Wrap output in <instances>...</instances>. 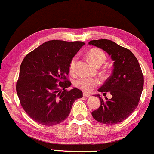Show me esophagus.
Segmentation results:
<instances>
[{
  "mask_svg": "<svg viewBox=\"0 0 154 154\" xmlns=\"http://www.w3.org/2000/svg\"><path fill=\"white\" fill-rule=\"evenodd\" d=\"M83 96L84 97H90V94H88V93H86V92H83Z\"/></svg>",
  "mask_w": 154,
  "mask_h": 154,
  "instance_id": "1",
  "label": "esophagus"
}]
</instances>
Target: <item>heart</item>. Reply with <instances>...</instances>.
Here are the masks:
<instances>
[{"mask_svg": "<svg viewBox=\"0 0 154 154\" xmlns=\"http://www.w3.org/2000/svg\"><path fill=\"white\" fill-rule=\"evenodd\" d=\"M88 58L94 66H100L106 60V54L100 48H94L88 50L87 53ZM77 57H74L69 64V73L74 75L75 73ZM100 83L98 79L93 78H80L75 81V85L85 92H90L96 88Z\"/></svg>", "mask_w": 154, "mask_h": 154, "instance_id": "heart-1", "label": "heart"}]
</instances>
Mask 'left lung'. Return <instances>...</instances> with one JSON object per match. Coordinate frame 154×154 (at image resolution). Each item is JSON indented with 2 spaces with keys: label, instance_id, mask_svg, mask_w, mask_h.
<instances>
[{
  "label": "left lung",
  "instance_id": "obj_1",
  "mask_svg": "<svg viewBox=\"0 0 154 154\" xmlns=\"http://www.w3.org/2000/svg\"><path fill=\"white\" fill-rule=\"evenodd\" d=\"M89 44L102 48L114 61L112 74L98 90L104 96L109 92L112 98L103 100L97 94L101 105L92 111V116L101 123H119L131 115L138 106L144 87L140 65L130 50L110 40H93Z\"/></svg>",
  "mask_w": 154,
  "mask_h": 154
}]
</instances>
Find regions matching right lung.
Listing matches in <instances>:
<instances>
[{"instance_id": "right-lung-1", "label": "right lung", "mask_w": 154, "mask_h": 154, "mask_svg": "<svg viewBox=\"0 0 154 154\" xmlns=\"http://www.w3.org/2000/svg\"><path fill=\"white\" fill-rule=\"evenodd\" d=\"M85 43L52 40L27 54L20 66L16 90L29 117L46 126L69 116L73 102L83 97L77 88L67 90L69 64Z\"/></svg>"}]
</instances>
